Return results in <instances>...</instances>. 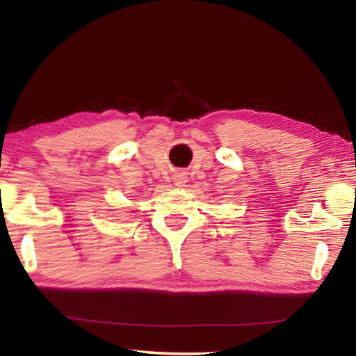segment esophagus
<instances>
[{
    "instance_id": "obj_1",
    "label": "esophagus",
    "mask_w": 356,
    "mask_h": 356,
    "mask_svg": "<svg viewBox=\"0 0 356 356\" xmlns=\"http://www.w3.org/2000/svg\"><path fill=\"white\" fill-rule=\"evenodd\" d=\"M174 184H176L177 186H185L186 184V176L184 172H176L174 174Z\"/></svg>"
}]
</instances>
